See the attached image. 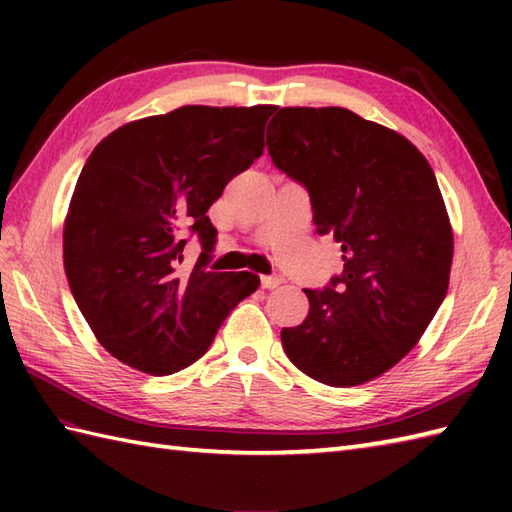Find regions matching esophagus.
<instances>
[{"label": "esophagus", "instance_id": "34e87169", "mask_svg": "<svg viewBox=\"0 0 512 512\" xmlns=\"http://www.w3.org/2000/svg\"><path fill=\"white\" fill-rule=\"evenodd\" d=\"M281 284V277H277V275H266V277H262V288H266V290H273V288H277Z\"/></svg>", "mask_w": 512, "mask_h": 512}]
</instances>
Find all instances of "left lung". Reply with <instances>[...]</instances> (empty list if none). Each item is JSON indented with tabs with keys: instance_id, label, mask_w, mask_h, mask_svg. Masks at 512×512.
Instances as JSON below:
<instances>
[{
	"instance_id": "left-lung-1",
	"label": "left lung",
	"mask_w": 512,
	"mask_h": 512,
	"mask_svg": "<svg viewBox=\"0 0 512 512\" xmlns=\"http://www.w3.org/2000/svg\"><path fill=\"white\" fill-rule=\"evenodd\" d=\"M266 145L343 250V273L303 290L310 312L281 345L323 385H363L413 350L447 297L453 231L438 180L405 136L345 107H281Z\"/></svg>"
}]
</instances>
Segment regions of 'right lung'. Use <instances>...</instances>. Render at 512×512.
Listing matches in <instances>:
<instances>
[{
  "instance_id": "1",
  "label": "right lung",
  "mask_w": 512,
  "mask_h": 512,
  "mask_svg": "<svg viewBox=\"0 0 512 512\" xmlns=\"http://www.w3.org/2000/svg\"><path fill=\"white\" fill-rule=\"evenodd\" d=\"M275 105H184L118 127L83 165L63 226L68 284L96 339L118 361L167 376L209 350L217 328L253 295V273L209 270L206 211L264 154ZM199 264L179 268L186 233Z\"/></svg>"
}]
</instances>
